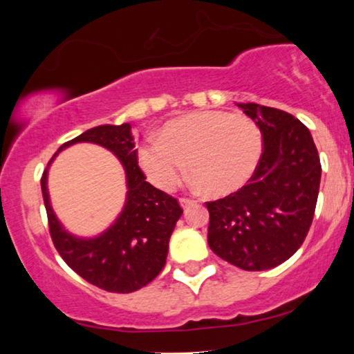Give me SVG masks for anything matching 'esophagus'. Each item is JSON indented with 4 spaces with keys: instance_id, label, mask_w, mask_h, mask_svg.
Masks as SVG:
<instances>
[{
    "instance_id": "esophagus-1",
    "label": "esophagus",
    "mask_w": 354,
    "mask_h": 354,
    "mask_svg": "<svg viewBox=\"0 0 354 354\" xmlns=\"http://www.w3.org/2000/svg\"><path fill=\"white\" fill-rule=\"evenodd\" d=\"M195 200H190V198H180V206L183 207V209H188V207L195 205Z\"/></svg>"
}]
</instances>
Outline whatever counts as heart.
<instances>
[{"label": "heart", "instance_id": "1", "mask_svg": "<svg viewBox=\"0 0 354 354\" xmlns=\"http://www.w3.org/2000/svg\"><path fill=\"white\" fill-rule=\"evenodd\" d=\"M261 154V130L248 115L195 111L169 120L162 135H147L138 164L153 185L171 192L185 174L188 159L192 185L225 196L250 182Z\"/></svg>", "mask_w": 354, "mask_h": 354}]
</instances>
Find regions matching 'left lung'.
Instances as JSON below:
<instances>
[{"label":"left lung","instance_id":"8db88e82","mask_svg":"<svg viewBox=\"0 0 354 354\" xmlns=\"http://www.w3.org/2000/svg\"><path fill=\"white\" fill-rule=\"evenodd\" d=\"M236 106L258 124L264 151L245 187L206 203L207 243L236 268L266 270L292 258L306 239L321 161L311 132L295 115L256 103Z\"/></svg>","mask_w":354,"mask_h":354}]
</instances>
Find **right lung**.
<instances>
[{"label":"right lung","instance_id":"1","mask_svg":"<svg viewBox=\"0 0 354 354\" xmlns=\"http://www.w3.org/2000/svg\"><path fill=\"white\" fill-rule=\"evenodd\" d=\"M75 142H95L109 149L126 171V205L103 234L90 239L72 236L57 219L47 193V169L64 147ZM138 167L132 125H98L62 145L48 162L41 177V193L57 253L86 282L114 293H130L145 287L166 264L169 239L182 216L176 198L145 180Z\"/></svg>","mask_w":354,"mask_h":354}]
</instances>
